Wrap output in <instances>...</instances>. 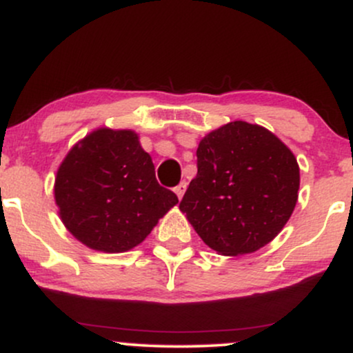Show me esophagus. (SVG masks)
<instances>
[{"label": "esophagus", "instance_id": "1", "mask_svg": "<svg viewBox=\"0 0 353 353\" xmlns=\"http://www.w3.org/2000/svg\"><path fill=\"white\" fill-rule=\"evenodd\" d=\"M185 189H188V182L182 181L179 185H176V188H174V192L177 194V197H179V199H182V196H184Z\"/></svg>", "mask_w": 353, "mask_h": 353}]
</instances>
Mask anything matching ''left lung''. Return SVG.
<instances>
[{
	"label": "left lung",
	"instance_id": "1",
	"mask_svg": "<svg viewBox=\"0 0 353 353\" xmlns=\"http://www.w3.org/2000/svg\"><path fill=\"white\" fill-rule=\"evenodd\" d=\"M197 176L179 209L210 249L244 255L269 244L292 216L301 172L285 144L257 124L234 121L197 148Z\"/></svg>",
	"mask_w": 353,
	"mask_h": 353
}]
</instances>
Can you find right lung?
I'll use <instances>...</instances> for the list:
<instances>
[{"mask_svg":"<svg viewBox=\"0 0 353 353\" xmlns=\"http://www.w3.org/2000/svg\"><path fill=\"white\" fill-rule=\"evenodd\" d=\"M54 199L66 229L101 252H125L144 241L177 204L159 185L151 156L134 131L101 128L61 163Z\"/></svg>","mask_w":353,"mask_h":353,"instance_id":"right-lung-1","label":"right lung"}]
</instances>
